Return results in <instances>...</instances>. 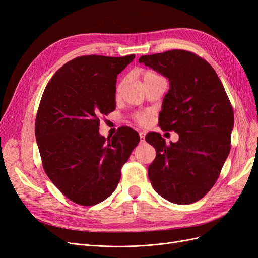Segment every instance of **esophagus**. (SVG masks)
<instances>
[{"label": "esophagus", "instance_id": "esophagus-1", "mask_svg": "<svg viewBox=\"0 0 258 258\" xmlns=\"http://www.w3.org/2000/svg\"><path fill=\"white\" fill-rule=\"evenodd\" d=\"M140 140H141V142H143L144 141V137H145V134H144V132H140Z\"/></svg>", "mask_w": 258, "mask_h": 258}]
</instances>
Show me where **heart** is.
<instances>
[{"label":"heart","mask_w":258,"mask_h":258,"mask_svg":"<svg viewBox=\"0 0 258 258\" xmlns=\"http://www.w3.org/2000/svg\"><path fill=\"white\" fill-rule=\"evenodd\" d=\"M140 75H141V79H142L144 86L147 85L148 83L153 82L154 80H157V79H159V77H161L156 72L152 71V70H148V69H143L142 71L140 72ZM120 87H121V85H118V87H117V91L120 89ZM135 119L140 124H145V123H147L148 119H150V116H148V114H146V113H138L135 115Z\"/></svg>","instance_id":"b5f03b06"}]
</instances>
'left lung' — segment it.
<instances>
[{
	"label": "left lung",
	"mask_w": 258,
	"mask_h": 258,
	"mask_svg": "<svg viewBox=\"0 0 258 258\" xmlns=\"http://www.w3.org/2000/svg\"><path fill=\"white\" fill-rule=\"evenodd\" d=\"M139 62L169 79L158 124L179 136L176 143L167 145L160 134H147L146 142L156 148L148 177L161 197L177 205L192 204L212 188L230 152L229 98L214 69L191 51L144 54Z\"/></svg>",
	"instance_id": "1"
}]
</instances>
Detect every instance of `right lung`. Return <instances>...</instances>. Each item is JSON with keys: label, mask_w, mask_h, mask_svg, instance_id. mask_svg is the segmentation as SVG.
<instances>
[{"label": "right lung", "mask_w": 258, "mask_h": 258, "mask_svg": "<svg viewBox=\"0 0 258 258\" xmlns=\"http://www.w3.org/2000/svg\"><path fill=\"white\" fill-rule=\"evenodd\" d=\"M135 57H77L54 73L43 92L35 119L43 168L54 186L80 206L98 205L111 196L140 141L129 127H120L112 139L99 135V117L116 107L117 75Z\"/></svg>", "instance_id": "add662e5"}]
</instances>
